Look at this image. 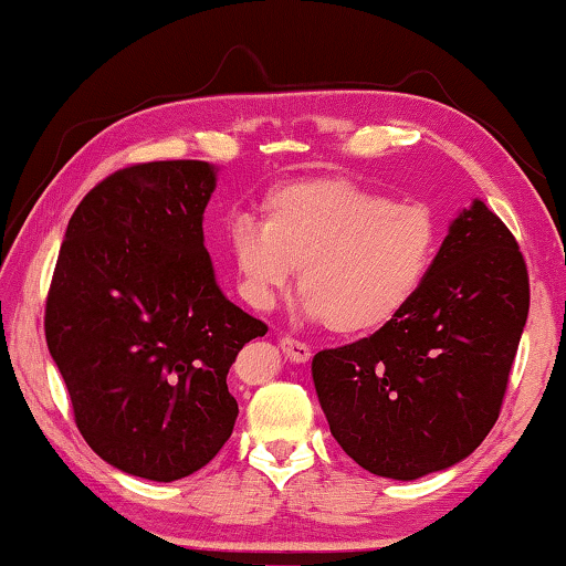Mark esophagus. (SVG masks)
<instances>
[{"instance_id": "34e87169", "label": "esophagus", "mask_w": 566, "mask_h": 566, "mask_svg": "<svg viewBox=\"0 0 566 566\" xmlns=\"http://www.w3.org/2000/svg\"><path fill=\"white\" fill-rule=\"evenodd\" d=\"M280 347H282V353H284V357L290 363H307L310 357H312V347L310 345H304V343H300V339H294V337H280Z\"/></svg>"}]
</instances>
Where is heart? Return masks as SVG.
<instances>
[{"label":"heart","mask_w":566,"mask_h":566,"mask_svg":"<svg viewBox=\"0 0 566 566\" xmlns=\"http://www.w3.org/2000/svg\"><path fill=\"white\" fill-rule=\"evenodd\" d=\"M229 247L254 307H272L300 269L307 317L337 335H370L423 290L438 223L426 203L390 201L349 178H310L276 186L262 223H231Z\"/></svg>","instance_id":"b5f03b06"}]
</instances>
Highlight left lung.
<instances>
[{
    "label": "left lung",
    "instance_id": "left-lung-1",
    "mask_svg": "<svg viewBox=\"0 0 566 566\" xmlns=\"http://www.w3.org/2000/svg\"><path fill=\"white\" fill-rule=\"evenodd\" d=\"M528 315L526 262L506 223L473 201L451 223L423 290L398 319L312 360L343 451L412 481L463 461L496 423Z\"/></svg>",
    "mask_w": 566,
    "mask_h": 566
}]
</instances>
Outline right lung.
<instances>
[{"label":"right lung","mask_w":566,"mask_h":566,"mask_svg":"<svg viewBox=\"0 0 566 566\" xmlns=\"http://www.w3.org/2000/svg\"><path fill=\"white\" fill-rule=\"evenodd\" d=\"M206 160L115 170L67 223L44 337L87 446L115 469L178 481L234 430L227 375L262 319L223 297L203 247Z\"/></svg>","instance_id":"right-lung-1"}]
</instances>
